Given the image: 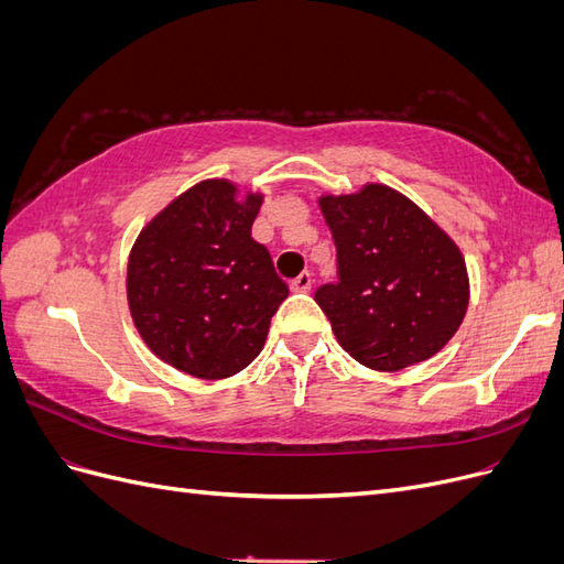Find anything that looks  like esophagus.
<instances>
[{
  "mask_svg": "<svg viewBox=\"0 0 564 564\" xmlns=\"http://www.w3.org/2000/svg\"><path fill=\"white\" fill-rule=\"evenodd\" d=\"M311 286H313V275H311V272H301V275L292 282V289H294V292H299V294H308Z\"/></svg>",
  "mask_w": 564,
  "mask_h": 564,
  "instance_id": "obj_1",
  "label": "esophagus"
}]
</instances>
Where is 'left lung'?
<instances>
[{
  "label": "left lung",
  "instance_id": "1",
  "mask_svg": "<svg viewBox=\"0 0 564 564\" xmlns=\"http://www.w3.org/2000/svg\"><path fill=\"white\" fill-rule=\"evenodd\" d=\"M338 282L315 301L357 362L400 371L445 348L466 317L470 282L458 245L419 204L383 183L322 195Z\"/></svg>",
  "mask_w": 564,
  "mask_h": 564
}]
</instances>
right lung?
<instances>
[{
  "mask_svg": "<svg viewBox=\"0 0 564 564\" xmlns=\"http://www.w3.org/2000/svg\"><path fill=\"white\" fill-rule=\"evenodd\" d=\"M263 193L228 178L187 187L152 216L127 263V301L145 346L195 379L249 367L289 296L270 253L251 237Z\"/></svg>",
  "mask_w": 564,
  "mask_h": 564,
  "instance_id": "1",
  "label": "right lung"
}]
</instances>
